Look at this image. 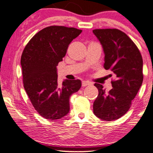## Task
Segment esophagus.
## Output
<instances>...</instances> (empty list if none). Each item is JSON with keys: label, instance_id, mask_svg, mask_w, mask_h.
Returning a JSON list of instances; mask_svg holds the SVG:
<instances>
[{"label": "esophagus", "instance_id": "obj_1", "mask_svg": "<svg viewBox=\"0 0 153 153\" xmlns=\"http://www.w3.org/2000/svg\"><path fill=\"white\" fill-rule=\"evenodd\" d=\"M92 85V83H91V82L85 81V80H84V81L82 82V86H83V87L87 86V85Z\"/></svg>", "mask_w": 153, "mask_h": 153}]
</instances>
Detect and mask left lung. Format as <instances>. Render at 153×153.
<instances>
[{
	"instance_id": "left-lung-1",
	"label": "left lung",
	"mask_w": 153,
	"mask_h": 153,
	"mask_svg": "<svg viewBox=\"0 0 153 153\" xmlns=\"http://www.w3.org/2000/svg\"><path fill=\"white\" fill-rule=\"evenodd\" d=\"M104 52L106 70L114 73L113 88L108 93L103 85L95 83L99 95L94 103V113L103 121H114L130 108L143 81V61L140 50L129 36L117 29H94Z\"/></svg>"
}]
</instances>
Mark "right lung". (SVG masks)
<instances>
[{"label": "right lung", "mask_w": 153, "mask_h": 153, "mask_svg": "<svg viewBox=\"0 0 153 153\" xmlns=\"http://www.w3.org/2000/svg\"><path fill=\"white\" fill-rule=\"evenodd\" d=\"M81 32L73 27L48 26L36 33L23 51L24 89L35 110L50 121L69 113L70 97L81 87L80 80H65L59 85L57 73L70 43Z\"/></svg>", "instance_id": "add662e5"}]
</instances>
